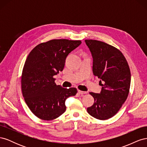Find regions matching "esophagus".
I'll return each instance as SVG.
<instances>
[{"label":"esophagus","instance_id":"esophagus-1","mask_svg":"<svg viewBox=\"0 0 147 147\" xmlns=\"http://www.w3.org/2000/svg\"><path fill=\"white\" fill-rule=\"evenodd\" d=\"M78 92L80 94H86L87 92L86 91H82L80 90H78Z\"/></svg>","mask_w":147,"mask_h":147}]
</instances>
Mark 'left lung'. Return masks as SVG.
Returning <instances> with one entry per match:
<instances>
[{
	"label": "left lung",
	"instance_id": "left-lung-1",
	"mask_svg": "<svg viewBox=\"0 0 147 147\" xmlns=\"http://www.w3.org/2000/svg\"><path fill=\"white\" fill-rule=\"evenodd\" d=\"M93 59L92 72L102 86L100 93L90 92L94 103L87 108L94 118L104 120L116 114L126 101L131 84V72L122 53L109 44L85 40Z\"/></svg>",
	"mask_w": 147,
	"mask_h": 147
}]
</instances>
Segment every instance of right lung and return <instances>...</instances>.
<instances>
[{
	"label": "right lung",
	"instance_id": "add662e5",
	"mask_svg": "<svg viewBox=\"0 0 147 147\" xmlns=\"http://www.w3.org/2000/svg\"><path fill=\"white\" fill-rule=\"evenodd\" d=\"M80 40L54 39L42 43L30 52L21 76V90L26 104L35 116L52 120L64 113L65 100L75 96V88H64L55 83V75L63 71L67 56Z\"/></svg>",
	"mask_w": 147,
	"mask_h": 147
}]
</instances>
